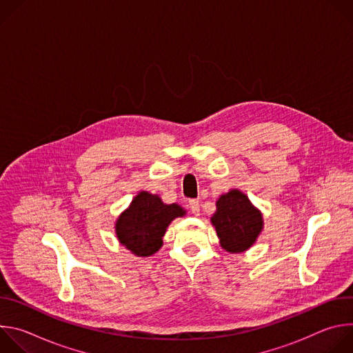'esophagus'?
<instances>
[{
	"label": "esophagus",
	"instance_id": "esophagus-1",
	"mask_svg": "<svg viewBox=\"0 0 353 353\" xmlns=\"http://www.w3.org/2000/svg\"><path fill=\"white\" fill-rule=\"evenodd\" d=\"M188 205H190V210H191V212L194 214V215H199V203L196 199H190L188 201Z\"/></svg>",
	"mask_w": 353,
	"mask_h": 353
}]
</instances>
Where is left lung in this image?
<instances>
[{
  "label": "left lung",
  "mask_w": 353,
  "mask_h": 353,
  "mask_svg": "<svg viewBox=\"0 0 353 353\" xmlns=\"http://www.w3.org/2000/svg\"><path fill=\"white\" fill-rule=\"evenodd\" d=\"M211 223L216 230L221 247L230 254L244 253L253 247L264 229L261 211L237 188H232L218 198Z\"/></svg>",
  "instance_id": "obj_1"
}]
</instances>
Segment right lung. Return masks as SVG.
Masks as SVG:
<instances>
[{
  "mask_svg": "<svg viewBox=\"0 0 353 353\" xmlns=\"http://www.w3.org/2000/svg\"><path fill=\"white\" fill-rule=\"evenodd\" d=\"M185 215L179 204H165L158 194L139 191L116 223V237L137 257H149L163 245L166 229L176 218Z\"/></svg>",
  "mask_w": 353,
  "mask_h": 353,
  "instance_id": "right-lung-1",
  "label": "right lung"
}]
</instances>
